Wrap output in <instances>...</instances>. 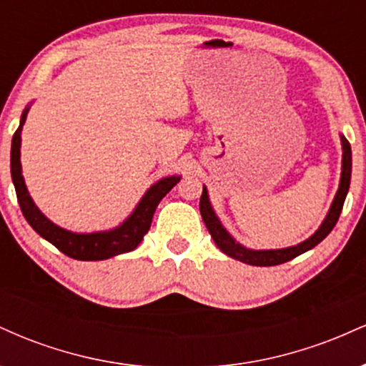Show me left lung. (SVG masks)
<instances>
[{"label":"left lung","mask_w":366,"mask_h":366,"mask_svg":"<svg viewBox=\"0 0 366 366\" xmlns=\"http://www.w3.org/2000/svg\"><path fill=\"white\" fill-rule=\"evenodd\" d=\"M341 136V146H342V165H341V180H339V189L335 192L334 201H332L329 212H327L325 218L315 230V234H312L306 241L300 242L296 246H289V247H282V249H251V247L242 246L241 242H237L236 239L230 236L229 230L225 229L224 224L220 222V218L217 217L215 209L212 207V201H209L208 196V189L203 186V194H201L199 199V212L201 217H203L204 225H207L208 232L212 234L213 241L215 244L220 247L222 253H225L230 258L239 259V262L247 263V264H254V267H272V264H280L289 262V259L296 258V256L306 253V251L313 249L315 246L320 244V242L330 234V230L334 229L335 224H337L339 215L342 212V204L344 199H346L347 191H350V184H351V167H352V159H351V146L347 142L346 137L342 134Z\"/></svg>","instance_id":"left-lung-1"}]
</instances>
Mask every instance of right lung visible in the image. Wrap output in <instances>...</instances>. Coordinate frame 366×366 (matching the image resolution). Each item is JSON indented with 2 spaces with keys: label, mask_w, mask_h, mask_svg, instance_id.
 <instances>
[{
  "label": "right lung",
  "mask_w": 366,
  "mask_h": 366,
  "mask_svg": "<svg viewBox=\"0 0 366 366\" xmlns=\"http://www.w3.org/2000/svg\"><path fill=\"white\" fill-rule=\"evenodd\" d=\"M31 104L25 107L20 117V125L15 130L11 139L10 153V169L11 180H14L16 199H19L20 209H22L25 220L29 225L39 234L41 237L56 246L61 253L74 259L82 262H99L113 256L129 253L136 249L149 230L151 220H153L154 209L158 203L167 196V192L180 180V175H169L157 180L148 191L142 194L139 203L132 209V213L122 222L120 225L113 227L110 230H98V232H72L63 227L56 225L36 207L34 199L29 194L27 186L22 175V163H20V146H22V127L27 119Z\"/></svg>",
  "instance_id": "obj_1"
}]
</instances>
